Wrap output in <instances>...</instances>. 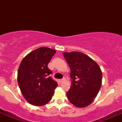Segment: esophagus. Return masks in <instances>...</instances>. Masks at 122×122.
Masks as SVG:
<instances>
[{
    "label": "esophagus",
    "mask_w": 122,
    "mask_h": 122,
    "mask_svg": "<svg viewBox=\"0 0 122 122\" xmlns=\"http://www.w3.org/2000/svg\"><path fill=\"white\" fill-rule=\"evenodd\" d=\"M65 78H62V79H61V80H59V81L60 82V83H62V82H63L64 81H65Z\"/></svg>",
    "instance_id": "1"
}]
</instances>
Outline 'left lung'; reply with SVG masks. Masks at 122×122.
I'll return each mask as SVG.
<instances>
[{
	"instance_id": "1",
	"label": "left lung",
	"mask_w": 122,
	"mask_h": 122,
	"mask_svg": "<svg viewBox=\"0 0 122 122\" xmlns=\"http://www.w3.org/2000/svg\"><path fill=\"white\" fill-rule=\"evenodd\" d=\"M71 70V86L67 92L70 103L78 107L91 104L97 96L102 83L99 66L90 57L81 52H63Z\"/></svg>"
}]
</instances>
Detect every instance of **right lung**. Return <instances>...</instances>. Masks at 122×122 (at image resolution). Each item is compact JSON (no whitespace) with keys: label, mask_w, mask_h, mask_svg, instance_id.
<instances>
[{"label":"right lung","mask_w":122,"mask_h":122,"mask_svg":"<svg viewBox=\"0 0 122 122\" xmlns=\"http://www.w3.org/2000/svg\"><path fill=\"white\" fill-rule=\"evenodd\" d=\"M55 50L41 47L29 53L22 60L18 71V83L22 94L30 104L41 106L48 103L58 86L50 75L48 64Z\"/></svg>","instance_id":"obj_1"}]
</instances>
